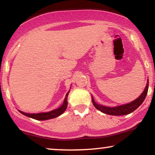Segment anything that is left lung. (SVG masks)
<instances>
[{
  "label": "left lung",
  "instance_id": "8db88e82",
  "mask_svg": "<svg viewBox=\"0 0 155 155\" xmlns=\"http://www.w3.org/2000/svg\"><path fill=\"white\" fill-rule=\"evenodd\" d=\"M148 87H149V81L147 80V85L144 90V92L142 93V94L138 98L135 99V100L133 101L132 102L126 104L118 106L116 107H104V106L97 104L95 102L94 99L92 97V103L94 107L97 109L99 111L104 113L106 114H109V115L112 116H122V115H126V114H129L134 111L135 109H137L140 106L143 102L145 100L146 96H147V91H148Z\"/></svg>",
  "mask_w": 155,
  "mask_h": 155
}]
</instances>
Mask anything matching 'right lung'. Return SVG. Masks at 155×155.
<instances>
[{
    "label": "right lung",
    "mask_w": 155,
    "mask_h": 155,
    "mask_svg": "<svg viewBox=\"0 0 155 155\" xmlns=\"http://www.w3.org/2000/svg\"><path fill=\"white\" fill-rule=\"evenodd\" d=\"M68 93L69 92L67 93L66 95H65L64 101H63V104H62V106H61V107H59L58 109L53 110L51 111L46 112V113H39V114H27L21 111H20L21 114H22L23 115L28 116V117H30L36 120H48V119H51V118L58 117V116L61 115V114L65 111V109H66L67 106H68L67 98H68Z\"/></svg>",
    "instance_id": "add662e5"
}]
</instances>
